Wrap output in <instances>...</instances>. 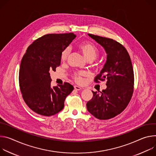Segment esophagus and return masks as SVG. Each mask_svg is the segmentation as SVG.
<instances>
[{"label": "esophagus", "mask_w": 156, "mask_h": 156, "mask_svg": "<svg viewBox=\"0 0 156 156\" xmlns=\"http://www.w3.org/2000/svg\"><path fill=\"white\" fill-rule=\"evenodd\" d=\"M74 89L76 90H80L82 89V88L79 87V86H77V85H75L74 86Z\"/></svg>", "instance_id": "esophagus-1"}]
</instances>
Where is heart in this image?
<instances>
[{"label":"heart","instance_id":"b5f03b06","mask_svg":"<svg viewBox=\"0 0 156 156\" xmlns=\"http://www.w3.org/2000/svg\"><path fill=\"white\" fill-rule=\"evenodd\" d=\"M78 48L82 53L83 55L87 61H90L95 59L98 54L99 51L98 49L95 46L93 43L89 41H83L79 44ZM71 53V48L69 46H67L64 48L60 55V59L61 61H65L67 59L69 55ZM84 75L83 73H80L74 74V78L75 80L78 83H81L82 82V76Z\"/></svg>","mask_w":156,"mask_h":156}]
</instances>
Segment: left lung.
Masks as SVG:
<instances>
[{
	"instance_id": "8db88e82",
	"label": "left lung",
	"mask_w": 156,
	"mask_h": 156,
	"mask_svg": "<svg viewBox=\"0 0 156 156\" xmlns=\"http://www.w3.org/2000/svg\"><path fill=\"white\" fill-rule=\"evenodd\" d=\"M89 36L105 49L107 61L95 82L107 80V89L94 92L87 108L99 119H108L122 113L128 106L134 90V72L126 48L116 41L92 34Z\"/></svg>"
}]
</instances>
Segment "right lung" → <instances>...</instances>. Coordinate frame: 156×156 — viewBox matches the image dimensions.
Wrapping results in <instances>:
<instances>
[{"instance_id": "right-lung-1", "label": "right lung", "mask_w": 156, "mask_h": 156, "mask_svg": "<svg viewBox=\"0 0 156 156\" xmlns=\"http://www.w3.org/2000/svg\"><path fill=\"white\" fill-rule=\"evenodd\" d=\"M76 37L73 33L48 34L28 47L20 66L19 85L25 102L34 112L49 116L63 109L74 87L65 82L51 87L49 71L59 66L62 50Z\"/></svg>"}]
</instances>
